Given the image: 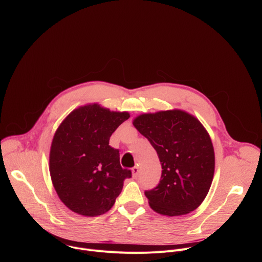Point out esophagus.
I'll list each match as a JSON object with an SVG mask.
<instances>
[{
    "label": "esophagus",
    "mask_w": 262,
    "mask_h": 262,
    "mask_svg": "<svg viewBox=\"0 0 262 262\" xmlns=\"http://www.w3.org/2000/svg\"><path fill=\"white\" fill-rule=\"evenodd\" d=\"M132 172H133V177H137L138 174H139V166H135L133 169H132Z\"/></svg>",
    "instance_id": "34e87169"
}]
</instances>
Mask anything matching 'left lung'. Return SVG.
I'll use <instances>...</instances> for the list:
<instances>
[{
  "label": "left lung",
  "instance_id": "left-lung-1",
  "mask_svg": "<svg viewBox=\"0 0 262 262\" xmlns=\"http://www.w3.org/2000/svg\"><path fill=\"white\" fill-rule=\"evenodd\" d=\"M134 125L156 149L162 166L159 184L145 191L149 205L169 216L195 210L214 172L213 147L203 125L180 110L141 115Z\"/></svg>",
  "mask_w": 262,
  "mask_h": 262
}]
</instances>
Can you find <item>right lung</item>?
I'll return each instance as SVG.
<instances>
[{"label": "right lung", "mask_w": 262, "mask_h": 262, "mask_svg": "<svg viewBox=\"0 0 262 262\" xmlns=\"http://www.w3.org/2000/svg\"><path fill=\"white\" fill-rule=\"evenodd\" d=\"M129 118L98 104L81 106L57 129L50 154V172L61 201L82 215H100L114 205L132 171L120 165L110 137Z\"/></svg>", "instance_id": "right-lung-1"}]
</instances>
